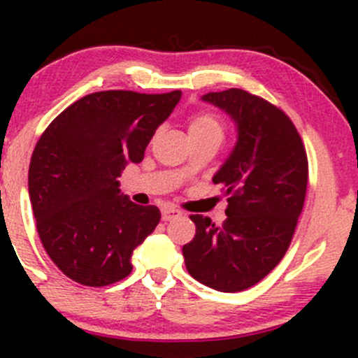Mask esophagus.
Segmentation results:
<instances>
[{
  "mask_svg": "<svg viewBox=\"0 0 358 358\" xmlns=\"http://www.w3.org/2000/svg\"><path fill=\"white\" fill-rule=\"evenodd\" d=\"M161 215H162V220H164V222H171V220L180 218V216H182V213L175 208H162Z\"/></svg>",
  "mask_w": 358,
  "mask_h": 358,
  "instance_id": "esophagus-1",
  "label": "esophagus"
}]
</instances>
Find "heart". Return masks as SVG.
Returning <instances> with one entry per match:
<instances>
[{"label": "heart", "instance_id": "obj_1", "mask_svg": "<svg viewBox=\"0 0 358 358\" xmlns=\"http://www.w3.org/2000/svg\"><path fill=\"white\" fill-rule=\"evenodd\" d=\"M189 135L190 138L196 136H223V124L215 114L209 112H199L194 114L189 121Z\"/></svg>", "mask_w": 358, "mask_h": 358}]
</instances>
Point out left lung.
I'll list each match as a JSON object with an SVG mask.
<instances>
[{
  "mask_svg": "<svg viewBox=\"0 0 358 358\" xmlns=\"http://www.w3.org/2000/svg\"><path fill=\"white\" fill-rule=\"evenodd\" d=\"M202 100L225 110L237 143L213 182L225 189L222 227L192 215L196 237L183 246L190 275L222 292H239L268 275L289 248L308 183L298 129L279 107L239 88Z\"/></svg>",
  "mask_w": 358,
  "mask_h": 358,
  "instance_id": "obj_1",
  "label": "left lung"
}]
</instances>
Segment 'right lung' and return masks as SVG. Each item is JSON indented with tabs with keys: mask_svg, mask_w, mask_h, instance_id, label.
<instances>
[{
	"mask_svg": "<svg viewBox=\"0 0 358 358\" xmlns=\"http://www.w3.org/2000/svg\"><path fill=\"white\" fill-rule=\"evenodd\" d=\"M182 92L161 95L109 90L60 112L29 164V197L39 239L74 282L102 287L131 273V255L161 220L119 190L129 162H142L157 126Z\"/></svg>",
	"mask_w": 358,
	"mask_h": 358,
	"instance_id": "right-lung-1",
	"label": "right lung"
}]
</instances>
